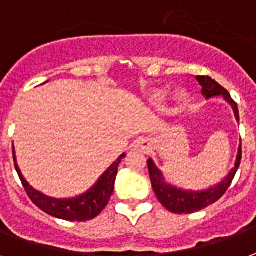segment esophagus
<instances>
[{"mask_svg":"<svg viewBox=\"0 0 256 256\" xmlns=\"http://www.w3.org/2000/svg\"><path fill=\"white\" fill-rule=\"evenodd\" d=\"M150 146H152V144L148 138H138L136 142V148H140L141 150H149Z\"/></svg>","mask_w":256,"mask_h":256,"instance_id":"1","label":"esophagus"}]
</instances>
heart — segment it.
<instances>
[{"label":"heart","mask_w":256,"mask_h":256,"mask_svg":"<svg viewBox=\"0 0 256 256\" xmlns=\"http://www.w3.org/2000/svg\"><path fill=\"white\" fill-rule=\"evenodd\" d=\"M182 96H184V94H182V92H177V94H176V99H178V100H180V99H182ZM153 100L156 103H157V104H162L164 100H165V94H164V92H157L153 96Z\"/></svg>","instance_id":"heart-1"}]
</instances>
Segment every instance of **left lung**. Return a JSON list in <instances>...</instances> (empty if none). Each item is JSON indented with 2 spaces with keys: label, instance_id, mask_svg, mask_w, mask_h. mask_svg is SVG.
<instances>
[{
  "label": "left lung",
  "instance_id": "left-lung-1",
  "mask_svg": "<svg viewBox=\"0 0 256 256\" xmlns=\"http://www.w3.org/2000/svg\"><path fill=\"white\" fill-rule=\"evenodd\" d=\"M196 80L200 83L202 87V95L210 99L214 96H223L234 108L235 112V118L239 122V110H238V104L235 100L232 99L230 92L227 90L222 87V86L214 82L210 76H196ZM242 160V145L239 146L238 150L236 161H235V166L232 168L227 177L224 178L220 184L214 185L212 188L206 189V190H202V192H193V190H184V189L176 188L173 185L168 184L165 178H164L162 173L158 168L156 166V164L153 162V160H148V168H149V176L150 181H152V186L156 193V196L160 200V202L168 210H170L173 214H193L198 212L204 208H206L210 204H214L219 200L224 193L227 192V189L230 188L234 177L236 174L238 168L240 165Z\"/></svg>",
  "mask_w": 256,
  "mask_h": 256
}]
</instances>
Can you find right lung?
<instances>
[{
  "mask_svg": "<svg viewBox=\"0 0 256 256\" xmlns=\"http://www.w3.org/2000/svg\"><path fill=\"white\" fill-rule=\"evenodd\" d=\"M13 154H14V149H13ZM124 156L126 154L124 153L120 157H118V160L100 176L96 184L91 189H88L87 192L78 198H63V200L48 198L42 192L33 189L26 182L24 176L21 174L18 165L16 162V156H13V160H14V166L18 173L20 180L24 185L25 192L28 193L29 198L40 210L54 218H58V219L70 220V222H87V220L96 218L98 214L104 210V206L108 204V200L114 190V182L116 173H118V166Z\"/></svg>",
  "mask_w": 256,
  "mask_h": 256,
  "instance_id": "1",
  "label": "right lung"
}]
</instances>
